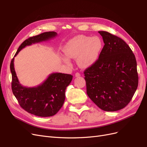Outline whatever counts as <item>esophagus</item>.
<instances>
[{"instance_id": "1", "label": "esophagus", "mask_w": 147, "mask_h": 147, "mask_svg": "<svg viewBox=\"0 0 147 147\" xmlns=\"http://www.w3.org/2000/svg\"><path fill=\"white\" fill-rule=\"evenodd\" d=\"M75 77H78L80 76V74L78 73V72H77L76 74H75Z\"/></svg>"}]
</instances>
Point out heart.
<instances>
[{"instance_id": "b5f03b06", "label": "heart", "mask_w": 147, "mask_h": 147, "mask_svg": "<svg viewBox=\"0 0 147 147\" xmlns=\"http://www.w3.org/2000/svg\"><path fill=\"white\" fill-rule=\"evenodd\" d=\"M104 43L98 36L90 37L80 35L70 39L63 47V52L68 58H77V63L81 68H87L98 60ZM64 63L69 61L63 57Z\"/></svg>"}]
</instances>
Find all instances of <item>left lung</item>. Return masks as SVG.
<instances>
[{"instance_id": "8db88e82", "label": "left lung", "mask_w": 147, "mask_h": 147, "mask_svg": "<svg viewBox=\"0 0 147 147\" xmlns=\"http://www.w3.org/2000/svg\"><path fill=\"white\" fill-rule=\"evenodd\" d=\"M98 32L105 45L98 60L84 72L86 92L100 109L115 112L125 107L137 90V61L121 38L106 31Z\"/></svg>"}]
</instances>
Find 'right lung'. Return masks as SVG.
<instances>
[{
  "mask_svg": "<svg viewBox=\"0 0 147 147\" xmlns=\"http://www.w3.org/2000/svg\"><path fill=\"white\" fill-rule=\"evenodd\" d=\"M56 32H46L26 40L18 49L10 63L12 75L11 89L20 106L29 113L41 117H51L63 107L65 98V89L73 76L62 73L51 74L42 84L35 87L21 84L14 68L15 57L26 46L48 41L57 36Z\"/></svg>",
  "mask_w": 147,
  "mask_h": 147,
  "instance_id": "add662e5",
  "label": "right lung"
}]
</instances>
